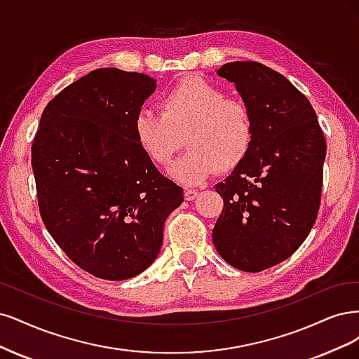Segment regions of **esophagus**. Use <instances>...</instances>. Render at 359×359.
<instances>
[{"mask_svg":"<svg viewBox=\"0 0 359 359\" xmlns=\"http://www.w3.org/2000/svg\"><path fill=\"white\" fill-rule=\"evenodd\" d=\"M196 195H198V192H196L195 189H184V200L188 201H192L194 198H196Z\"/></svg>","mask_w":359,"mask_h":359,"instance_id":"1","label":"esophagus"}]
</instances>
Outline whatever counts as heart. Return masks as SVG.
Segmentation results:
<instances>
[{"label": "heart", "instance_id": "heart-1", "mask_svg": "<svg viewBox=\"0 0 359 359\" xmlns=\"http://www.w3.org/2000/svg\"><path fill=\"white\" fill-rule=\"evenodd\" d=\"M137 142L155 165H168L184 142L188 152L170 170L183 183H201L213 172H229L249 155L255 122L248 104L201 77L172 86L159 110H142L134 121Z\"/></svg>", "mask_w": 359, "mask_h": 359}]
</instances>
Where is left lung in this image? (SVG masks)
I'll use <instances>...</instances> for the list:
<instances>
[{"label": "left lung", "instance_id": "1", "mask_svg": "<svg viewBox=\"0 0 359 359\" xmlns=\"http://www.w3.org/2000/svg\"><path fill=\"white\" fill-rule=\"evenodd\" d=\"M217 74L236 83L253 114L249 155L216 184L224 209L213 245L237 270L258 273L289 258L313 226L323 183L325 137L310 101L257 61H234Z\"/></svg>", "mask_w": 359, "mask_h": 359}]
</instances>
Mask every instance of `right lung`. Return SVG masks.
<instances>
[{
    "instance_id": "add662e5",
    "label": "right lung",
    "mask_w": 359,
    "mask_h": 359,
    "mask_svg": "<svg viewBox=\"0 0 359 359\" xmlns=\"http://www.w3.org/2000/svg\"><path fill=\"white\" fill-rule=\"evenodd\" d=\"M152 77L98 68L44 107L31 146L44 226L80 269L106 280L144 271L163 246L183 189L137 142L134 121Z\"/></svg>"
}]
</instances>
